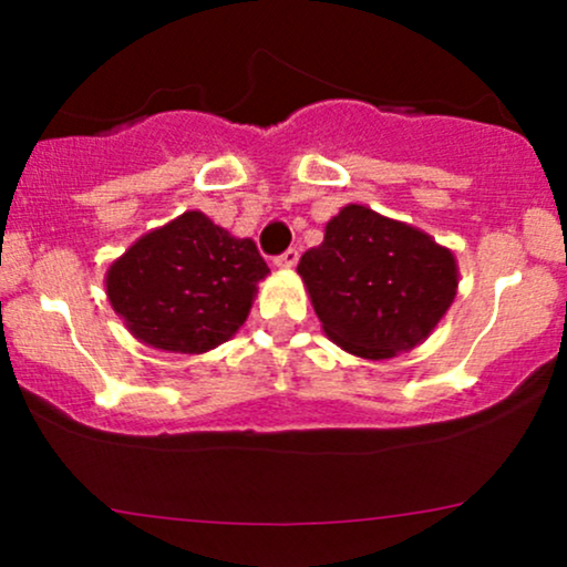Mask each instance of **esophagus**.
Instances as JSON below:
<instances>
[{
  "label": "esophagus",
  "mask_w": 567,
  "mask_h": 567,
  "mask_svg": "<svg viewBox=\"0 0 567 567\" xmlns=\"http://www.w3.org/2000/svg\"><path fill=\"white\" fill-rule=\"evenodd\" d=\"M296 264H298V250H292V247H290V250H285L282 256L275 258L277 269H292Z\"/></svg>",
  "instance_id": "34e87169"
}]
</instances>
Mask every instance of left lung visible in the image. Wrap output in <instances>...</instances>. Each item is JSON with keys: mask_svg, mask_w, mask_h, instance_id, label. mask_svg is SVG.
<instances>
[{"mask_svg": "<svg viewBox=\"0 0 567 567\" xmlns=\"http://www.w3.org/2000/svg\"><path fill=\"white\" fill-rule=\"evenodd\" d=\"M324 336L362 360H392L434 333L458 292L451 247L365 205H347L298 264Z\"/></svg>", "mask_w": 567, "mask_h": 567, "instance_id": "8db88e82", "label": "left lung"}]
</instances>
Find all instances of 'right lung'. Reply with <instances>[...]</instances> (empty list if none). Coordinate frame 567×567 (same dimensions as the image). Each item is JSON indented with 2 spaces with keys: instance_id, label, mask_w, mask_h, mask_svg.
Instances as JSON below:
<instances>
[{
  "instance_id": "right-lung-1",
  "label": "right lung",
  "mask_w": 567,
  "mask_h": 567,
  "mask_svg": "<svg viewBox=\"0 0 567 567\" xmlns=\"http://www.w3.org/2000/svg\"><path fill=\"white\" fill-rule=\"evenodd\" d=\"M269 266L252 239L186 210L146 231L106 269V296L146 347L205 354L243 328Z\"/></svg>"
}]
</instances>
